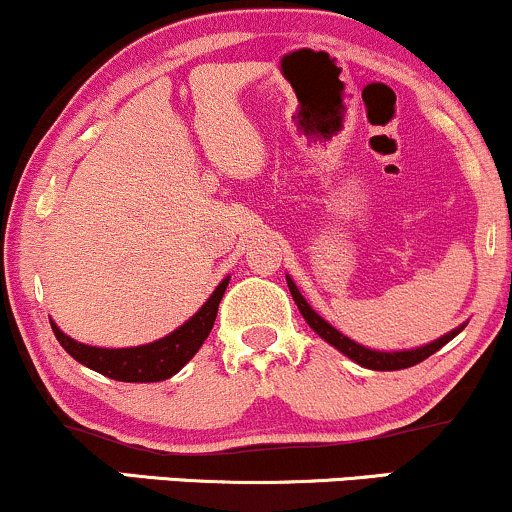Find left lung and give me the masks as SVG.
<instances>
[{"label": "left lung", "instance_id": "8db88e82", "mask_svg": "<svg viewBox=\"0 0 512 512\" xmlns=\"http://www.w3.org/2000/svg\"><path fill=\"white\" fill-rule=\"evenodd\" d=\"M286 284H289V291H291L293 301H296L298 310H301V315H303V320L310 325V330H313L315 334H320V337L325 339L327 344H332L334 349L342 351L344 356H349L351 361L358 363V366L370 368V370H402V368L416 366V363H421V361H424V358H428L431 354H436L440 346L448 344L450 339H455L457 334H460L464 327H467V322H462L460 327H455V330H452V332L443 334V337H438L436 342L424 344V346H416V349H404V351L368 349V346H363V344L354 342V339L344 337L342 332L334 330V327L325 320V317L317 315L315 310L310 308V303L303 298V293L298 291L296 281H293L289 274H286Z\"/></svg>", "mask_w": 512, "mask_h": 512}]
</instances>
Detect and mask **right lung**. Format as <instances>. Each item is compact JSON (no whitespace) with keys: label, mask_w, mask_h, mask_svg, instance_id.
<instances>
[{"label":"right lung","mask_w":512,"mask_h":512,"mask_svg":"<svg viewBox=\"0 0 512 512\" xmlns=\"http://www.w3.org/2000/svg\"><path fill=\"white\" fill-rule=\"evenodd\" d=\"M228 281H231V276H226L216 286L202 308L190 320L182 322L178 330H173L166 337L156 339L151 344L127 346V349H103V346H88L67 337L55 325V320H50V325L57 342L62 344V349L72 358H76L81 366L96 370V373L105 375V378L120 380V383H161V380L173 378L202 349L204 339L209 337L211 327H214L219 303L223 293H226Z\"/></svg>","instance_id":"1"}]
</instances>
